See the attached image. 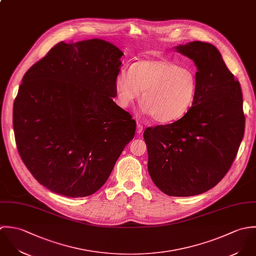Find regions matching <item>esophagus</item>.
Returning a JSON list of instances; mask_svg holds the SVG:
<instances>
[{
  "label": "esophagus",
  "instance_id": "34e87169",
  "mask_svg": "<svg viewBox=\"0 0 256 256\" xmlns=\"http://www.w3.org/2000/svg\"><path fill=\"white\" fill-rule=\"evenodd\" d=\"M142 130H144V126H142V124H138H138H136V132H138V134H142Z\"/></svg>",
  "mask_w": 256,
  "mask_h": 256
}]
</instances>
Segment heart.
<instances>
[{"label": "heart", "mask_w": 256, "mask_h": 256, "mask_svg": "<svg viewBox=\"0 0 256 256\" xmlns=\"http://www.w3.org/2000/svg\"><path fill=\"white\" fill-rule=\"evenodd\" d=\"M198 79L196 72L169 60H142L120 70L114 87L118 102L128 106L140 97L146 114L159 122L183 118L194 104Z\"/></svg>", "instance_id": "1"}]
</instances>
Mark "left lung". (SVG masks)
<instances>
[{"label": "left lung", "mask_w": 256, "mask_h": 256, "mask_svg": "<svg viewBox=\"0 0 256 256\" xmlns=\"http://www.w3.org/2000/svg\"><path fill=\"white\" fill-rule=\"evenodd\" d=\"M175 50L197 68L194 104L180 120L144 132L148 172L168 196L190 197L214 187L230 170L246 128L240 82L210 44L193 42Z\"/></svg>", "instance_id": "left-lung-1"}]
</instances>
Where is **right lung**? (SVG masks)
Returning <instances> with one entry per match:
<instances>
[{"label": "right lung", "mask_w": 256, "mask_h": 256, "mask_svg": "<svg viewBox=\"0 0 256 256\" xmlns=\"http://www.w3.org/2000/svg\"><path fill=\"white\" fill-rule=\"evenodd\" d=\"M124 53L94 38L63 42L24 74L12 126L24 165L46 188L69 198L97 192L136 122L112 101Z\"/></svg>", "instance_id": "add662e5"}]
</instances>
